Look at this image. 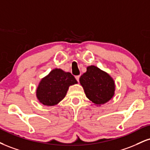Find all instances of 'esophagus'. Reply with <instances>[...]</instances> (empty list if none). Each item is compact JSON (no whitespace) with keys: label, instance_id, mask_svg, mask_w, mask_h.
<instances>
[{"label":"esophagus","instance_id":"obj_1","mask_svg":"<svg viewBox=\"0 0 150 150\" xmlns=\"http://www.w3.org/2000/svg\"><path fill=\"white\" fill-rule=\"evenodd\" d=\"M75 79H76L77 82H79V80H80V75H77V76H75Z\"/></svg>","mask_w":150,"mask_h":150}]
</instances>
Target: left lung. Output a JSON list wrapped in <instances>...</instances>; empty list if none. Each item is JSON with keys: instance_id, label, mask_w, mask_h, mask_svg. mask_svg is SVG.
<instances>
[{"instance_id": "obj_1", "label": "left lung", "mask_w": 150, "mask_h": 150, "mask_svg": "<svg viewBox=\"0 0 150 150\" xmlns=\"http://www.w3.org/2000/svg\"><path fill=\"white\" fill-rule=\"evenodd\" d=\"M80 82L86 96L96 105L109 101L115 94V85L109 74L95 66L86 68V72L81 75Z\"/></svg>"}]
</instances>
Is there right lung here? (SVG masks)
Segmentation results:
<instances>
[{
    "mask_svg": "<svg viewBox=\"0 0 150 150\" xmlns=\"http://www.w3.org/2000/svg\"><path fill=\"white\" fill-rule=\"evenodd\" d=\"M77 83L71 73L55 68L40 82L36 96L45 105H55L64 98L69 86Z\"/></svg>",
    "mask_w": 150,
    "mask_h": 150,
    "instance_id": "1",
    "label": "right lung"
}]
</instances>
